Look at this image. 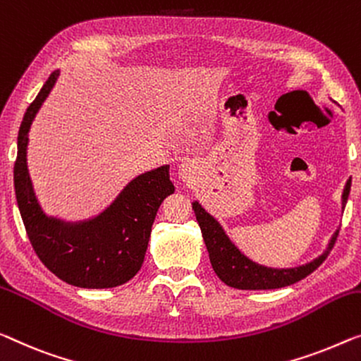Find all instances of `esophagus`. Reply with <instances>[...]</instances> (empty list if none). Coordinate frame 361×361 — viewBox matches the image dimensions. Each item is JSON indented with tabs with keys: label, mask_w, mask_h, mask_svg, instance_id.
Returning a JSON list of instances; mask_svg holds the SVG:
<instances>
[{
	"label": "esophagus",
	"mask_w": 361,
	"mask_h": 361,
	"mask_svg": "<svg viewBox=\"0 0 361 361\" xmlns=\"http://www.w3.org/2000/svg\"><path fill=\"white\" fill-rule=\"evenodd\" d=\"M195 170L196 166L192 162H183L180 165V178L185 183H190L192 178H195Z\"/></svg>",
	"instance_id": "34e87169"
}]
</instances>
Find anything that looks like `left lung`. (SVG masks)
I'll return each instance as SVG.
<instances>
[{
  "instance_id": "1",
  "label": "left lung",
  "mask_w": 361,
  "mask_h": 361,
  "mask_svg": "<svg viewBox=\"0 0 361 361\" xmlns=\"http://www.w3.org/2000/svg\"><path fill=\"white\" fill-rule=\"evenodd\" d=\"M350 186L352 180L348 178L342 192V212L345 209L348 195H350ZM192 211H195L196 220L199 227H201L204 243H206L209 259H211L215 274L225 285L238 290L281 288L301 281L324 262L338 235L337 228L334 235L331 236L326 250L318 257L306 262V264L295 267H269L246 256L233 243L219 220L201 206V202L192 201Z\"/></svg>"
}]
</instances>
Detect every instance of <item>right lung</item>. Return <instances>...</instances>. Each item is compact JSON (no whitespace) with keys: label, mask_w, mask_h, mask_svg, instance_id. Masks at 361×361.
Masks as SVG:
<instances>
[{"label":"right lung","mask_w":361,"mask_h":361,"mask_svg":"<svg viewBox=\"0 0 361 361\" xmlns=\"http://www.w3.org/2000/svg\"><path fill=\"white\" fill-rule=\"evenodd\" d=\"M53 71L27 109L18 136L14 190L20 217L37 256L58 279L80 288H111L136 276L146 256L155 215L173 195L170 165L133 178L104 211L84 220H66L43 211L27 166L29 131L55 87Z\"/></svg>","instance_id":"right-lung-1"}]
</instances>
